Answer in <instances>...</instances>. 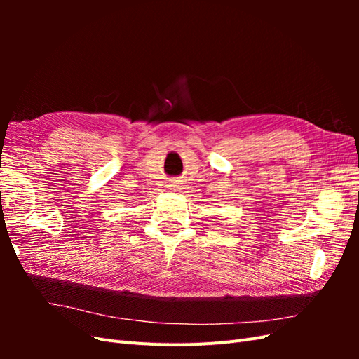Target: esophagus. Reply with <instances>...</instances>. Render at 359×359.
Masks as SVG:
<instances>
[{
	"label": "esophagus",
	"instance_id": "34e87169",
	"mask_svg": "<svg viewBox=\"0 0 359 359\" xmlns=\"http://www.w3.org/2000/svg\"><path fill=\"white\" fill-rule=\"evenodd\" d=\"M169 189L173 190V191H177L180 189V186H178V184H175V182H172V184H169Z\"/></svg>",
	"mask_w": 359,
	"mask_h": 359
}]
</instances>
